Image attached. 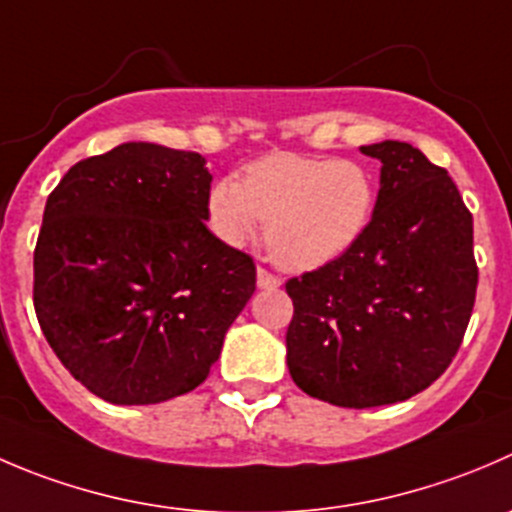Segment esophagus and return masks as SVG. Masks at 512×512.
<instances>
[{"mask_svg": "<svg viewBox=\"0 0 512 512\" xmlns=\"http://www.w3.org/2000/svg\"><path fill=\"white\" fill-rule=\"evenodd\" d=\"M280 282V277L267 272L265 267H257V287H260V290H275V287H280Z\"/></svg>", "mask_w": 512, "mask_h": 512, "instance_id": "esophagus-1", "label": "esophagus"}]
</instances>
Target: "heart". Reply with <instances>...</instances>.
Returning <instances> with one entry per match:
<instances>
[{"label":"heart","instance_id":"b5f03b06","mask_svg":"<svg viewBox=\"0 0 512 512\" xmlns=\"http://www.w3.org/2000/svg\"><path fill=\"white\" fill-rule=\"evenodd\" d=\"M372 210L375 182L360 162L292 152L252 162L242 182L222 177L207 195V220L225 245H247L267 222V250L292 272L320 270L345 255Z\"/></svg>","mask_w":512,"mask_h":512}]
</instances>
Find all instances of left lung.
Wrapping results in <instances>:
<instances>
[{
    "label": "left lung",
    "mask_w": 512,
    "mask_h": 512,
    "mask_svg": "<svg viewBox=\"0 0 512 512\" xmlns=\"http://www.w3.org/2000/svg\"><path fill=\"white\" fill-rule=\"evenodd\" d=\"M360 152L382 165L370 225L345 255L285 285L292 380L357 410L403 403L443 375L478 287L473 215L448 172L408 142Z\"/></svg>",
    "instance_id": "obj_1"
}]
</instances>
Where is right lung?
Returning <instances> with one entry per match:
<instances>
[{
  "instance_id": "1",
  "label": "right lung",
  "mask_w": 512,
  "mask_h": 512,
  "mask_svg": "<svg viewBox=\"0 0 512 512\" xmlns=\"http://www.w3.org/2000/svg\"><path fill=\"white\" fill-rule=\"evenodd\" d=\"M210 182L197 152L124 142L49 195L34 310L62 365L107 403L195 390L255 292V262L207 230Z\"/></svg>"
}]
</instances>
